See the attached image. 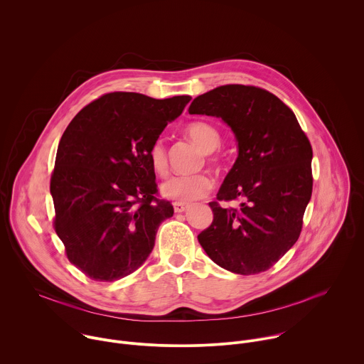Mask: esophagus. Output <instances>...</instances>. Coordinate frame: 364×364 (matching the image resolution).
<instances>
[{"mask_svg": "<svg viewBox=\"0 0 364 364\" xmlns=\"http://www.w3.org/2000/svg\"><path fill=\"white\" fill-rule=\"evenodd\" d=\"M186 208H188V203H185V202H173V209L176 213L186 210Z\"/></svg>", "mask_w": 364, "mask_h": 364, "instance_id": "34e87169", "label": "esophagus"}]
</instances>
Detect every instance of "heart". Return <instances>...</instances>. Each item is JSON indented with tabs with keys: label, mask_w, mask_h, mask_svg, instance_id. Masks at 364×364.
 <instances>
[{
	"label": "heart",
	"mask_w": 364,
	"mask_h": 364,
	"mask_svg": "<svg viewBox=\"0 0 364 364\" xmlns=\"http://www.w3.org/2000/svg\"><path fill=\"white\" fill-rule=\"evenodd\" d=\"M186 135L206 154V158L212 164L220 162V155L216 152V148L220 145L222 136L219 129L206 122V121H195L191 122L185 128ZM149 162L152 171L164 178L169 172L168 154L161 141L152 144L148 152ZM213 186V179L206 172H198L193 175H176L169 178L162 183L161 191L164 196L176 200V202H188L203 198Z\"/></svg>",
	"instance_id": "heart-1"
}]
</instances>
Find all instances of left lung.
<instances>
[{
	"instance_id": "obj_1",
	"label": "left lung",
	"mask_w": 364,
	"mask_h": 364,
	"mask_svg": "<svg viewBox=\"0 0 364 364\" xmlns=\"http://www.w3.org/2000/svg\"><path fill=\"white\" fill-rule=\"evenodd\" d=\"M189 114L222 118L239 155L209 203L213 220L198 235L220 267L237 274L270 269L299 239L311 198V145L293 111L253 85H222L196 97ZM239 200V208L219 201Z\"/></svg>"
}]
</instances>
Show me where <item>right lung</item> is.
<instances>
[{"instance_id":"1","label":"right lung","mask_w":364,"mask_h":364,"mask_svg":"<svg viewBox=\"0 0 364 364\" xmlns=\"http://www.w3.org/2000/svg\"><path fill=\"white\" fill-rule=\"evenodd\" d=\"M189 101L105 94L63 134L50 185L54 229L68 260L90 279L114 282L135 272L161 222L173 215L171 202L158 199L148 152Z\"/></svg>"}]
</instances>
